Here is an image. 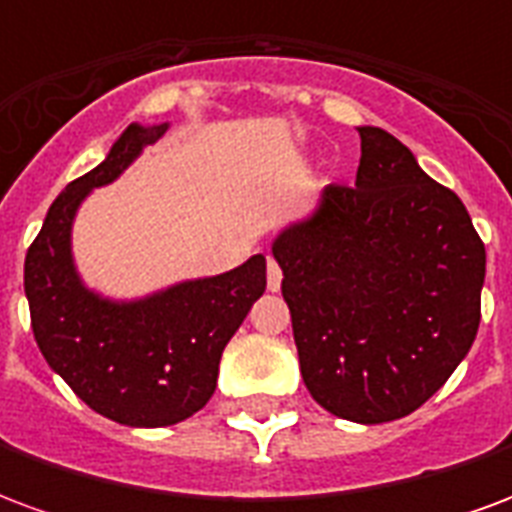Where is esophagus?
Returning a JSON list of instances; mask_svg holds the SVG:
<instances>
[{
  "label": "esophagus",
  "mask_w": 512,
  "mask_h": 512,
  "mask_svg": "<svg viewBox=\"0 0 512 512\" xmlns=\"http://www.w3.org/2000/svg\"><path fill=\"white\" fill-rule=\"evenodd\" d=\"M266 282H268V290L271 293H277L282 288V268L274 257H268V266H266Z\"/></svg>",
  "instance_id": "obj_1"
}]
</instances>
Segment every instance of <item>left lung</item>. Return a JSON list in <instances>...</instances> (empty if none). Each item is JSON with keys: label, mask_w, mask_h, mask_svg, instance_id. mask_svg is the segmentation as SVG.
Returning <instances> with one entry per match:
<instances>
[{"label": "left lung", "mask_w": 512, "mask_h": 512, "mask_svg": "<svg viewBox=\"0 0 512 512\" xmlns=\"http://www.w3.org/2000/svg\"><path fill=\"white\" fill-rule=\"evenodd\" d=\"M359 136L356 186H326L274 257L310 395L378 425L417 411L469 354L485 246L458 194L403 142L373 126Z\"/></svg>", "instance_id": "obj_1"}]
</instances>
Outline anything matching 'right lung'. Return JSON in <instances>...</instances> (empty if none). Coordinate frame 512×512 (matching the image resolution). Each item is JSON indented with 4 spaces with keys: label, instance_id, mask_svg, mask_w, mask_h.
<instances>
[{
    "label": "right lung",
    "instance_id": "right-lung-1",
    "mask_svg": "<svg viewBox=\"0 0 512 512\" xmlns=\"http://www.w3.org/2000/svg\"><path fill=\"white\" fill-rule=\"evenodd\" d=\"M167 128L128 126L98 167L51 202L24 260V293L40 354L93 411L131 428L175 425L211 400L224 345L266 290L263 255L139 301L101 299L82 285L71 257L76 208Z\"/></svg>",
    "mask_w": 512,
    "mask_h": 512
}]
</instances>
